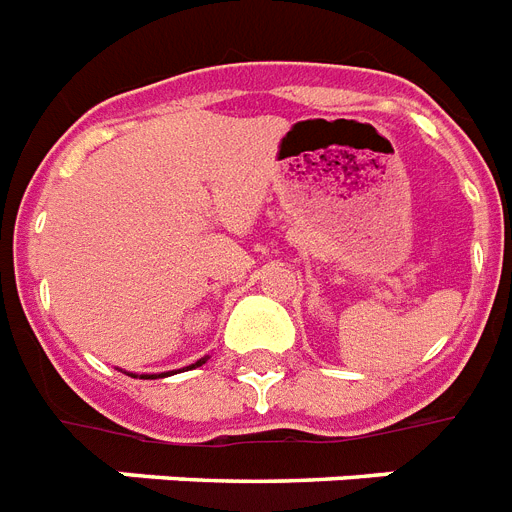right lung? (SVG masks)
I'll return each mask as SVG.
<instances>
[{"label":"right lung","mask_w":512,"mask_h":512,"mask_svg":"<svg viewBox=\"0 0 512 512\" xmlns=\"http://www.w3.org/2000/svg\"><path fill=\"white\" fill-rule=\"evenodd\" d=\"M203 362H206V359H200V362H195V365H203ZM192 365V367H195ZM145 378H158V375H145Z\"/></svg>","instance_id":"obj_1"}]
</instances>
